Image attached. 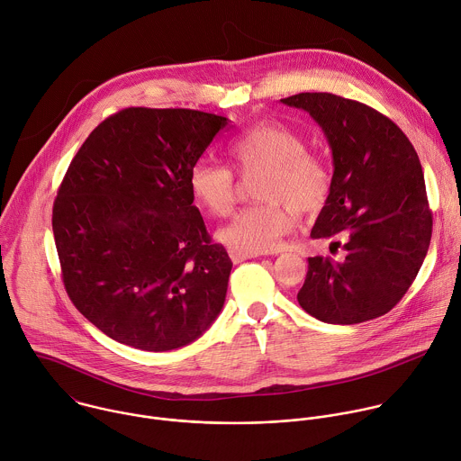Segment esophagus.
Listing matches in <instances>:
<instances>
[{"mask_svg":"<svg viewBox=\"0 0 461 461\" xmlns=\"http://www.w3.org/2000/svg\"><path fill=\"white\" fill-rule=\"evenodd\" d=\"M229 256H230V259H232L234 263H240V261L249 259V258H258L259 254H249V252H240V250L230 249V250H229Z\"/></svg>","mask_w":461,"mask_h":461,"instance_id":"1","label":"esophagus"}]
</instances>
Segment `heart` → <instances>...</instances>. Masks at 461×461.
<instances>
[{"instance_id":"1","label":"heart","mask_w":461,"mask_h":461,"mask_svg":"<svg viewBox=\"0 0 461 461\" xmlns=\"http://www.w3.org/2000/svg\"><path fill=\"white\" fill-rule=\"evenodd\" d=\"M234 168L241 176L263 172L258 198L220 230V240L234 250L259 254L278 249L294 229L298 209L314 214L323 209L332 191L327 161L307 152V141L291 127L263 120L245 129L227 147ZM189 189L194 202L212 216H229L236 205L238 181L229 167L202 161L193 167Z\"/></svg>"}]
</instances>
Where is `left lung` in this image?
Returning a JSON list of instances; mask_svg holds the SVG:
<instances>
[{"instance_id":"obj_1","label":"left lung","mask_w":461,"mask_h":461,"mask_svg":"<svg viewBox=\"0 0 461 461\" xmlns=\"http://www.w3.org/2000/svg\"><path fill=\"white\" fill-rule=\"evenodd\" d=\"M282 104L307 111L332 150V191L311 236L341 258H309L298 302L325 323L352 325L387 314L427 256L432 214L420 158L402 129L369 105L329 92Z\"/></svg>"}]
</instances>
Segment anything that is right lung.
<instances>
[{"label":"right lung","instance_id":"obj_1","mask_svg":"<svg viewBox=\"0 0 461 461\" xmlns=\"http://www.w3.org/2000/svg\"><path fill=\"white\" fill-rule=\"evenodd\" d=\"M223 116L123 109L88 134L61 181L52 232L65 291L109 338L163 352L223 309L232 261L212 243L189 176Z\"/></svg>","mask_w":461,"mask_h":461}]
</instances>
